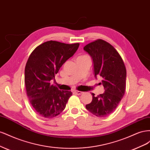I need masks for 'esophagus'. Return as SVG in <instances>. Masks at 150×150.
Wrapping results in <instances>:
<instances>
[{
	"mask_svg": "<svg viewBox=\"0 0 150 150\" xmlns=\"http://www.w3.org/2000/svg\"><path fill=\"white\" fill-rule=\"evenodd\" d=\"M74 93H75L76 94H78V95L82 94L83 93V92H82V91H74Z\"/></svg>",
	"mask_w": 150,
	"mask_h": 150,
	"instance_id": "esophagus-1",
	"label": "esophagus"
}]
</instances>
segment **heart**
I'll list each match as a JSON object with an SVG mask.
<instances>
[{
  "label": "heart",
  "mask_w": 150,
  "mask_h": 150,
  "mask_svg": "<svg viewBox=\"0 0 150 150\" xmlns=\"http://www.w3.org/2000/svg\"><path fill=\"white\" fill-rule=\"evenodd\" d=\"M83 56H80V57H83Z\"/></svg>",
  "instance_id": "1"
}]
</instances>
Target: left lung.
Listing matches in <instances>:
<instances>
[{"mask_svg": "<svg viewBox=\"0 0 150 150\" xmlns=\"http://www.w3.org/2000/svg\"><path fill=\"white\" fill-rule=\"evenodd\" d=\"M92 57L95 78H103L105 91L94 96L91 103L86 104L87 110L98 117L111 115L118 106L126 89V69L121 56L110 43L98 39L84 47Z\"/></svg>", "mask_w": 150, "mask_h": 150, "instance_id": "1", "label": "left lung"}]
</instances>
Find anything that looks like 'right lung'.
I'll use <instances>...</instances> for the list:
<instances>
[{
	"label": "right lung",
	"instance_id": "1",
	"mask_svg": "<svg viewBox=\"0 0 150 150\" xmlns=\"http://www.w3.org/2000/svg\"><path fill=\"white\" fill-rule=\"evenodd\" d=\"M79 43L49 40L32 52L25 67L26 93L31 105L42 117L52 118L64 110L70 91H61L51 84L63 64L78 50Z\"/></svg>",
	"mask_w": 150,
	"mask_h": 150
}]
</instances>
